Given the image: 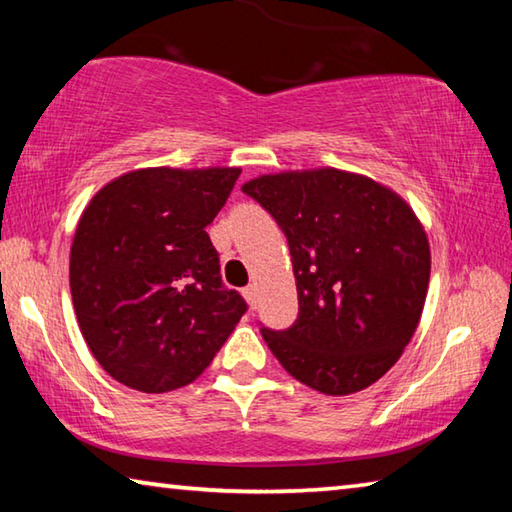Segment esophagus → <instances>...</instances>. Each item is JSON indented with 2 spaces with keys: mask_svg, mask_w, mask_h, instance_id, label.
I'll return each mask as SVG.
<instances>
[{
  "mask_svg": "<svg viewBox=\"0 0 512 512\" xmlns=\"http://www.w3.org/2000/svg\"><path fill=\"white\" fill-rule=\"evenodd\" d=\"M244 298L248 300L250 309H255V307H257V287H255V284H250V287H246V289H244Z\"/></svg>",
  "mask_w": 512,
  "mask_h": 512,
  "instance_id": "esophagus-1",
  "label": "esophagus"
}]
</instances>
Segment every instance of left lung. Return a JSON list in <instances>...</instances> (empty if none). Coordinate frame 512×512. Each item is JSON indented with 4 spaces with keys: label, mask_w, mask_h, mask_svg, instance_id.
Masks as SVG:
<instances>
[{
    "label": "left lung",
    "mask_w": 512,
    "mask_h": 512,
    "mask_svg": "<svg viewBox=\"0 0 512 512\" xmlns=\"http://www.w3.org/2000/svg\"><path fill=\"white\" fill-rule=\"evenodd\" d=\"M241 192L284 230L298 320L262 329L282 368L314 391L352 395L391 370L418 329L431 250L413 207L361 173H264Z\"/></svg>",
    "instance_id": "obj_1"
}]
</instances>
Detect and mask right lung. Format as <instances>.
I'll use <instances>...</instances> for the list:
<instances>
[{
  "label": "right lung",
  "mask_w": 512,
  "mask_h": 512,
  "mask_svg": "<svg viewBox=\"0 0 512 512\" xmlns=\"http://www.w3.org/2000/svg\"><path fill=\"white\" fill-rule=\"evenodd\" d=\"M239 167H146L90 198L69 250V289L94 359L119 384L169 393L192 384L246 314L223 287L205 228Z\"/></svg>",
  "instance_id": "add662e5"
}]
</instances>
